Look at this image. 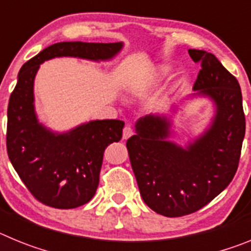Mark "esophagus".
<instances>
[{
    "label": "esophagus",
    "mask_w": 251,
    "mask_h": 251,
    "mask_svg": "<svg viewBox=\"0 0 251 251\" xmlns=\"http://www.w3.org/2000/svg\"><path fill=\"white\" fill-rule=\"evenodd\" d=\"M130 136H133V129L129 126H126L123 129V139H128Z\"/></svg>",
    "instance_id": "1"
}]
</instances>
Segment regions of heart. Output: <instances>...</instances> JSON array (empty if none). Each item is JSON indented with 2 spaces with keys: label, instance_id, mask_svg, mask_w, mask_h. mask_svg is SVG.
Returning <instances> with one entry per match:
<instances>
[{
  "label": "heart",
  "instance_id": "1",
  "mask_svg": "<svg viewBox=\"0 0 251 251\" xmlns=\"http://www.w3.org/2000/svg\"><path fill=\"white\" fill-rule=\"evenodd\" d=\"M168 73V66L159 65L152 72V79H161Z\"/></svg>",
  "mask_w": 251,
  "mask_h": 251
}]
</instances>
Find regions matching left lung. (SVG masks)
I'll return each mask as SVG.
<instances>
[{"mask_svg": "<svg viewBox=\"0 0 251 251\" xmlns=\"http://www.w3.org/2000/svg\"><path fill=\"white\" fill-rule=\"evenodd\" d=\"M201 70L197 95L216 106L211 126L186 147L168 141L171 121L150 114L136 123L127 141L139 192L153 211L167 217L192 214L223 192L234 178L245 136V115L239 81L207 51L190 49Z\"/></svg>", "mask_w": 251, "mask_h": 251, "instance_id": "1", "label": "left lung"}]
</instances>
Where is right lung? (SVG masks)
Returning <instances> with one entry per match:
<instances>
[{
	"label": "right lung",
	"mask_w": 251,
	"mask_h": 251,
	"mask_svg": "<svg viewBox=\"0 0 251 251\" xmlns=\"http://www.w3.org/2000/svg\"><path fill=\"white\" fill-rule=\"evenodd\" d=\"M122 48L123 43H57L20 69L7 108V153L22 182L44 205L75 208L92 200L104 151L121 141L124 122L92 121L65 133L48 129L37 119L34 105V80L40 64L60 56L109 60Z\"/></svg>",
	"instance_id": "1"
}]
</instances>
